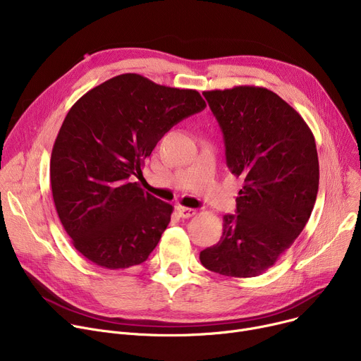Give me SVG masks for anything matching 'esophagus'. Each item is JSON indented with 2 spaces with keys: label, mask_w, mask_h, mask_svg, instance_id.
<instances>
[{
  "label": "esophagus",
  "mask_w": 361,
  "mask_h": 361,
  "mask_svg": "<svg viewBox=\"0 0 361 361\" xmlns=\"http://www.w3.org/2000/svg\"><path fill=\"white\" fill-rule=\"evenodd\" d=\"M177 212L181 218H192L196 215V209H192V207H184V206H178Z\"/></svg>",
  "instance_id": "obj_1"
}]
</instances>
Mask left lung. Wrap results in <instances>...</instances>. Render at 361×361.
Here are the masks:
<instances>
[{
    "instance_id": "left-lung-1",
    "label": "left lung",
    "mask_w": 361,
    "mask_h": 361,
    "mask_svg": "<svg viewBox=\"0 0 361 361\" xmlns=\"http://www.w3.org/2000/svg\"><path fill=\"white\" fill-rule=\"evenodd\" d=\"M224 135L226 165L243 178L218 244L200 252L206 269L250 278L269 269L305 228L319 188L313 133L276 93L257 86L207 90Z\"/></svg>"
}]
</instances>
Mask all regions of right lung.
I'll use <instances>...</instances> for the list:
<instances>
[{
  "mask_svg": "<svg viewBox=\"0 0 361 361\" xmlns=\"http://www.w3.org/2000/svg\"><path fill=\"white\" fill-rule=\"evenodd\" d=\"M193 89L161 86L126 73L75 102L55 139L49 174L56 214L75 250L106 269L143 263L173 206L130 177L171 127L204 109Z\"/></svg>",
  "mask_w": 361,
  "mask_h": 361,
  "instance_id": "1",
  "label": "right lung"
}]
</instances>
